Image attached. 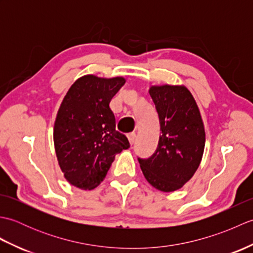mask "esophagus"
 I'll return each mask as SVG.
<instances>
[{"instance_id":"esophagus-1","label":"esophagus","mask_w":253,"mask_h":253,"mask_svg":"<svg viewBox=\"0 0 253 253\" xmlns=\"http://www.w3.org/2000/svg\"><path fill=\"white\" fill-rule=\"evenodd\" d=\"M127 138H128V140H129L130 144H132V143H133V141H135V138H136V133H135V132L128 133V135H127Z\"/></svg>"}]
</instances>
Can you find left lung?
I'll use <instances>...</instances> for the list:
<instances>
[{
	"label": "left lung",
	"instance_id": "8db88e82",
	"mask_svg": "<svg viewBox=\"0 0 253 253\" xmlns=\"http://www.w3.org/2000/svg\"><path fill=\"white\" fill-rule=\"evenodd\" d=\"M149 93L157 107L161 133L155 153L138 161L150 185L171 192L189 181L201 163L206 146L203 121L184 84L151 85Z\"/></svg>",
	"mask_w": 253,
	"mask_h": 253
}]
</instances>
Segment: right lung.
<instances>
[{"label": "right lung", "instance_id": "obj_1", "mask_svg": "<svg viewBox=\"0 0 253 253\" xmlns=\"http://www.w3.org/2000/svg\"><path fill=\"white\" fill-rule=\"evenodd\" d=\"M126 79L84 75L78 78L61 103L53 129L58 165L69 184L83 190L98 187L115 155L129 148L118 132L110 102Z\"/></svg>", "mask_w": 253, "mask_h": 253}]
</instances>
